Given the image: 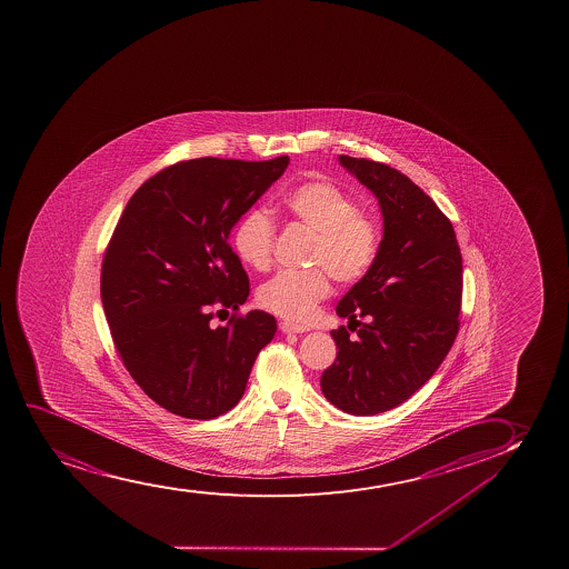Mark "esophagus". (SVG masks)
Here are the masks:
<instances>
[{
    "label": "esophagus",
    "mask_w": 569,
    "mask_h": 569,
    "mask_svg": "<svg viewBox=\"0 0 569 569\" xmlns=\"http://www.w3.org/2000/svg\"><path fill=\"white\" fill-rule=\"evenodd\" d=\"M281 330L284 335H301V332H308V329H303V327H298L295 322H281Z\"/></svg>",
    "instance_id": "34e87169"
}]
</instances>
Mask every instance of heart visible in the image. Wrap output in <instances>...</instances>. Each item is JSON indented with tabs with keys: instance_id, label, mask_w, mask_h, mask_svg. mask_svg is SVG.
<instances>
[{
	"instance_id": "heart-1",
	"label": "heart",
	"mask_w": 569,
	"mask_h": 569,
	"mask_svg": "<svg viewBox=\"0 0 569 569\" xmlns=\"http://www.w3.org/2000/svg\"><path fill=\"white\" fill-rule=\"evenodd\" d=\"M282 206L296 221L316 233L309 263L322 266L336 281L356 282L369 273L380 250L377 221L359 213L353 199L329 181L311 179L290 189ZM274 226L263 210H250L233 231V248L240 261L266 271L273 256ZM323 269V270H325ZM321 268L281 271L261 284L258 303L266 311L303 322L316 313L317 303L330 292L329 274Z\"/></svg>"
}]
</instances>
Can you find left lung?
Returning <instances> with one entry per match:
<instances>
[{"label": "left lung", "instance_id": "obj_1", "mask_svg": "<svg viewBox=\"0 0 569 569\" xmlns=\"http://www.w3.org/2000/svg\"><path fill=\"white\" fill-rule=\"evenodd\" d=\"M338 160L377 197L382 240L369 273L336 306L360 329L356 339L346 327L330 332L338 356L321 390L340 411L370 417L405 403L443 363L459 332L462 256L451 221L401 171Z\"/></svg>", "mask_w": 569, "mask_h": 569}]
</instances>
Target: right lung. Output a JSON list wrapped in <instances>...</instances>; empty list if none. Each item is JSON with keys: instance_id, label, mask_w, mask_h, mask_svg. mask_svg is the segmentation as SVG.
<instances>
[{"instance_id": "obj_1", "label": "right lung", "mask_w": 569, "mask_h": 569, "mask_svg": "<svg viewBox=\"0 0 569 569\" xmlns=\"http://www.w3.org/2000/svg\"><path fill=\"white\" fill-rule=\"evenodd\" d=\"M288 162L194 158L147 179L123 208L101 300L126 369L166 411L194 420L231 411L273 340L277 321L260 309L218 329L210 321L213 308L237 311L250 295L229 234Z\"/></svg>"}]
</instances>
